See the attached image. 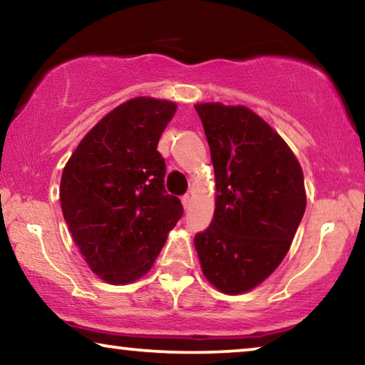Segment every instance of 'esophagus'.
Listing matches in <instances>:
<instances>
[{
    "label": "esophagus",
    "instance_id": "34e87169",
    "mask_svg": "<svg viewBox=\"0 0 365 365\" xmlns=\"http://www.w3.org/2000/svg\"><path fill=\"white\" fill-rule=\"evenodd\" d=\"M190 202H192V197L188 195V193H185V195L182 197V205H183V208H185V210L188 207H190Z\"/></svg>",
    "mask_w": 365,
    "mask_h": 365
}]
</instances>
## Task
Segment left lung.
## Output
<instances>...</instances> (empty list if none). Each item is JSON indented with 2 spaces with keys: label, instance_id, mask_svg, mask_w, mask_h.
<instances>
[{
  "label": "left lung",
  "instance_id": "obj_1",
  "mask_svg": "<svg viewBox=\"0 0 365 365\" xmlns=\"http://www.w3.org/2000/svg\"><path fill=\"white\" fill-rule=\"evenodd\" d=\"M215 170V212L195 235L202 272L223 294L262 284L287 255L307 198L289 145L245 106L195 105Z\"/></svg>",
  "mask_w": 365,
  "mask_h": 365
}]
</instances>
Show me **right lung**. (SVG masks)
Here are the masks:
<instances>
[{
	"label": "right lung",
	"mask_w": 365,
	"mask_h": 365,
	"mask_svg": "<svg viewBox=\"0 0 365 365\" xmlns=\"http://www.w3.org/2000/svg\"><path fill=\"white\" fill-rule=\"evenodd\" d=\"M175 111L173 101L150 96L125 101L85 135L63 168V217L86 264L108 284L147 274L183 215L165 190L157 150Z\"/></svg>",
	"instance_id": "1"
}]
</instances>
